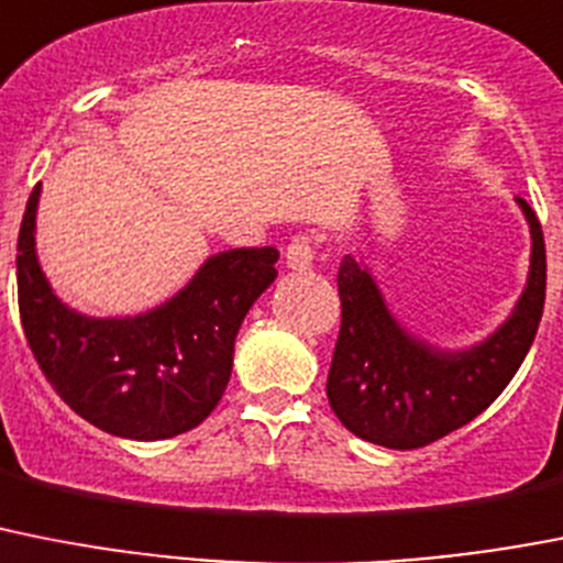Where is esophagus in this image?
<instances>
[{
  "instance_id": "1",
  "label": "esophagus",
  "mask_w": 563,
  "mask_h": 563,
  "mask_svg": "<svg viewBox=\"0 0 563 563\" xmlns=\"http://www.w3.org/2000/svg\"><path fill=\"white\" fill-rule=\"evenodd\" d=\"M316 258V242L310 235H296L285 250V264L290 271H310Z\"/></svg>"
}]
</instances>
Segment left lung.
Listing matches in <instances>:
<instances>
[{
	"instance_id": "obj_1",
	"label": "left lung",
	"mask_w": 563,
	"mask_h": 563,
	"mask_svg": "<svg viewBox=\"0 0 563 563\" xmlns=\"http://www.w3.org/2000/svg\"><path fill=\"white\" fill-rule=\"evenodd\" d=\"M516 201L530 222V276L510 319L475 347L439 350L412 335L387 310L373 273L344 256L328 398L358 439L390 450L432 444L482 416L518 373L544 313L547 253L538 216L523 199Z\"/></svg>"
}]
</instances>
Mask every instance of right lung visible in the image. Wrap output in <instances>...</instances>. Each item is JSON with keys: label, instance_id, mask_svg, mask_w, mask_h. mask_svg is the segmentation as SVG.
Instances as JSON below:
<instances>
[{"label": "right lung", "instance_id": "obj_1", "mask_svg": "<svg viewBox=\"0 0 563 563\" xmlns=\"http://www.w3.org/2000/svg\"><path fill=\"white\" fill-rule=\"evenodd\" d=\"M40 194L36 185L19 228L16 287L25 339L51 387L110 435L158 441L194 430L222 401L235 333L278 276V250H224L165 305L142 316L93 319L67 307L42 273Z\"/></svg>", "mask_w": 563, "mask_h": 563}]
</instances>
